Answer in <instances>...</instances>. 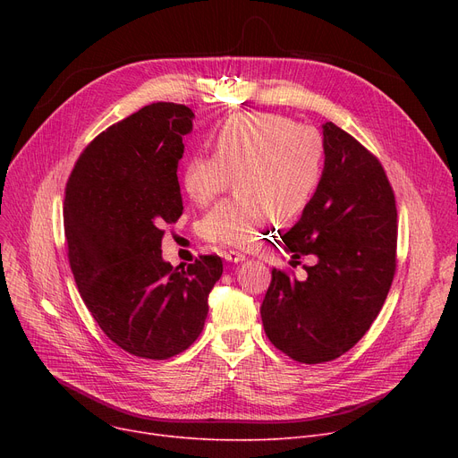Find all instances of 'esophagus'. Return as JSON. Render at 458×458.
<instances>
[{"mask_svg":"<svg viewBox=\"0 0 458 458\" xmlns=\"http://www.w3.org/2000/svg\"><path fill=\"white\" fill-rule=\"evenodd\" d=\"M245 258H247L245 254L237 252V250H228V252H225V259L230 261V263H239V261H243Z\"/></svg>","mask_w":458,"mask_h":458,"instance_id":"obj_1","label":"esophagus"}]
</instances>
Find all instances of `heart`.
Returning <instances> with one entry per match:
<instances>
[{
    "label": "heart",
    "instance_id": "1",
    "mask_svg": "<svg viewBox=\"0 0 458 458\" xmlns=\"http://www.w3.org/2000/svg\"><path fill=\"white\" fill-rule=\"evenodd\" d=\"M325 144L318 130L273 113L232 116L215 133V156L191 157L183 189L208 204L235 178L237 195L216 204L200 223L211 243L249 249L263 228L299 215L321 180Z\"/></svg>",
    "mask_w": 458,
    "mask_h": 458
}]
</instances>
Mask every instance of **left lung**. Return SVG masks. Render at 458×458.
<instances>
[{
  "mask_svg": "<svg viewBox=\"0 0 458 458\" xmlns=\"http://www.w3.org/2000/svg\"><path fill=\"white\" fill-rule=\"evenodd\" d=\"M325 166L301 219L282 237L293 259L314 254L306 280L273 269L261 304L271 344L302 364L354 347L386 301L395 273L397 209L378 159L347 131L323 124Z\"/></svg>",
  "mask_w": 458,
  "mask_h": 458,
  "instance_id": "obj_1",
  "label": "left lung"
}]
</instances>
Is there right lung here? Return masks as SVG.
<instances>
[{
    "label": "right lung",
    "instance_id": "add662e5",
    "mask_svg": "<svg viewBox=\"0 0 458 458\" xmlns=\"http://www.w3.org/2000/svg\"><path fill=\"white\" fill-rule=\"evenodd\" d=\"M192 113L180 104L142 107L96 137L64 192L68 261L80 295L107 338L130 354L165 360L195 342L219 256L174 269L161 256L165 225L183 211L178 161Z\"/></svg>",
    "mask_w": 458,
    "mask_h": 458
}]
</instances>
